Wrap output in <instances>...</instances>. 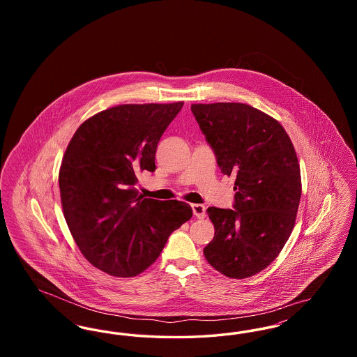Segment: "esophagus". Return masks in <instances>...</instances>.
Returning a JSON list of instances; mask_svg holds the SVG:
<instances>
[{
  "label": "esophagus",
  "instance_id": "obj_1",
  "mask_svg": "<svg viewBox=\"0 0 357 357\" xmlns=\"http://www.w3.org/2000/svg\"><path fill=\"white\" fill-rule=\"evenodd\" d=\"M191 207H192V213H194V215L197 218L202 220V218L206 217V207H204V204H191Z\"/></svg>",
  "mask_w": 357,
  "mask_h": 357
}]
</instances>
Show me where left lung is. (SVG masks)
<instances>
[{"mask_svg": "<svg viewBox=\"0 0 357 357\" xmlns=\"http://www.w3.org/2000/svg\"><path fill=\"white\" fill-rule=\"evenodd\" d=\"M191 111L222 174L236 176L234 208H207L215 234L204 257L226 277H252L294 227L301 174L293 143L277 120L248 104H191Z\"/></svg>", "mask_w": 357, "mask_h": 357, "instance_id": "obj_1", "label": "left lung"}]
</instances>
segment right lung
Returning a JSON list of instances; mask_svg holds the SVG:
<instances>
[{
	"mask_svg": "<svg viewBox=\"0 0 357 357\" xmlns=\"http://www.w3.org/2000/svg\"><path fill=\"white\" fill-rule=\"evenodd\" d=\"M183 102L123 104L85 120L59 172L64 217L85 258L115 277L151 266L171 233L192 217L190 204L137 195V174L153 172L160 136Z\"/></svg>",
	"mask_w": 357,
	"mask_h": 357,
	"instance_id": "add662e5",
	"label": "right lung"
}]
</instances>
